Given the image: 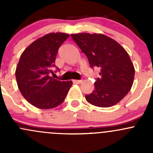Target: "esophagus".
I'll list each match as a JSON object with an SVG mask.
<instances>
[{"label": "esophagus", "instance_id": "34e87169", "mask_svg": "<svg viewBox=\"0 0 153 153\" xmlns=\"http://www.w3.org/2000/svg\"><path fill=\"white\" fill-rule=\"evenodd\" d=\"M82 80H74L73 82L75 83V84H81L82 83Z\"/></svg>", "mask_w": 153, "mask_h": 153}]
</instances>
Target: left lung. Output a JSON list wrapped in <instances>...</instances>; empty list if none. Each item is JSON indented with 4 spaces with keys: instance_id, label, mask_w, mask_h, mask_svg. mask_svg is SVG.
<instances>
[{
    "instance_id": "1",
    "label": "left lung",
    "mask_w": 153,
    "mask_h": 153,
    "mask_svg": "<svg viewBox=\"0 0 153 153\" xmlns=\"http://www.w3.org/2000/svg\"><path fill=\"white\" fill-rule=\"evenodd\" d=\"M71 37L86 55L92 68L98 67L101 78H97L94 91L86 95L89 104L110 107L129 92L135 68L126 51L115 40L103 34H72Z\"/></svg>"
}]
</instances>
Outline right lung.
Masks as SVG:
<instances>
[{
	"label": "right lung",
	"mask_w": 153,
	"mask_h": 153,
	"mask_svg": "<svg viewBox=\"0 0 153 153\" xmlns=\"http://www.w3.org/2000/svg\"><path fill=\"white\" fill-rule=\"evenodd\" d=\"M69 34L49 33L38 38L21 54L15 77L18 89L26 100L41 109L55 108L64 102L72 82L55 79L53 73L57 53ZM59 70V69H58Z\"/></svg>",
	"instance_id": "right-lung-1"
}]
</instances>
